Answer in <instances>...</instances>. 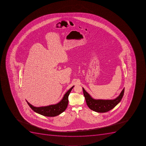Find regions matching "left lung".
<instances>
[{
  "label": "left lung",
  "instance_id": "8db88e82",
  "mask_svg": "<svg viewBox=\"0 0 146 146\" xmlns=\"http://www.w3.org/2000/svg\"><path fill=\"white\" fill-rule=\"evenodd\" d=\"M83 91L86 102L89 108L94 111L104 113L113 109L121 101L123 96L124 88L118 97L112 100L93 99L89 94L85 91L84 88H83Z\"/></svg>",
  "mask_w": 146,
  "mask_h": 146
}]
</instances>
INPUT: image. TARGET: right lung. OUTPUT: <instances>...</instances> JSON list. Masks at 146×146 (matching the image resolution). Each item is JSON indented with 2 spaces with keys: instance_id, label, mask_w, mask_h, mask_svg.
Wrapping results in <instances>:
<instances>
[{
  "instance_id": "right-lung-1",
  "label": "right lung",
  "mask_w": 146,
  "mask_h": 146,
  "mask_svg": "<svg viewBox=\"0 0 146 146\" xmlns=\"http://www.w3.org/2000/svg\"><path fill=\"white\" fill-rule=\"evenodd\" d=\"M74 86L72 87L68 91L65 93L64 97L60 102L56 104L50 105L46 106L36 107L30 104L27 100L26 102L32 110L36 113L40 114L41 115L49 117L57 116L62 113L66 109L68 103V96L71 91L74 88Z\"/></svg>"
}]
</instances>
